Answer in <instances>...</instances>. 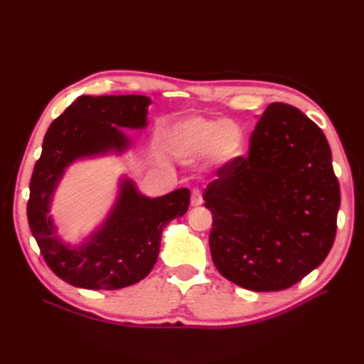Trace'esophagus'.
I'll return each instance as SVG.
<instances>
[{
  "instance_id": "1",
  "label": "esophagus",
  "mask_w": 364,
  "mask_h": 364,
  "mask_svg": "<svg viewBox=\"0 0 364 364\" xmlns=\"http://www.w3.org/2000/svg\"><path fill=\"white\" fill-rule=\"evenodd\" d=\"M203 203V197L199 190H193L191 193V205L193 206H200Z\"/></svg>"
}]
</instances>
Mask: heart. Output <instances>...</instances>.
Returning a JSON list of instances; mask_svg holds the SVG:
<instances>
[{"label": "heart", "instance_id": "obj_1", "mask_svg": "<svg viewBox=\"0 0 364 364\" xmlns=\"http://www.w3.org/2000/svg\"><path fill=\"white\" fill-rule=\"evenodd\" d=\"M245 130L234 121L223 118H188L176 124L170 135V147L181 158L206 155L213 164L223 167L243 155Z\"/></svg>", "mask_w": 364, "mask_h": 364}]
</instances>
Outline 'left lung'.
Returning a JSON list of instances; mask_svg holds the SVG:
<instances>
[{"instance_id":"8db88e82","label":"left lung","mask_w":364,"mask_h":364,"mask_svg":"<svg viewBox=\"0 0 364 364\" xmlns=\"http://www.w3.org/2000/svg\"><path fill=\"white\" fill-rule=\"evenodd\" d=\"M203 200L209 249L226 279L253 291L291 287L336 238L340 186L323 132L297 107L269 105L249 155L220 167Z\"/></svg>"}]
</instances>
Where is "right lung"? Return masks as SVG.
<instances>
[{
  "instance_id": "1",
  "label": "right lung",
  "mask_w": 364,
  "mask_h": 364,
  "mask_svg": "<svg viewBox=\"0 0 364 364\" xmlns=\"http://www.w3.org/2000/svg\"><path fill=\"white\" fill-rule=\"evenodd\" d=\"M150 98L144 95H82L53 121L30 179L27 218L47 266L74 287L118 290L144 279L159 253L162 229L190 206V190L156 199L141 196L124 181L105 226L80 247L70 249L54 235L48 206L65 167L83 156L123 151L127 136L118 127H146Z\"/></svg>"
}]
</instances>
